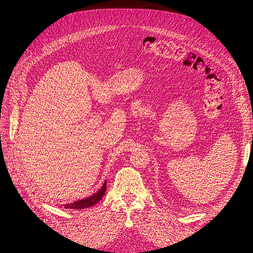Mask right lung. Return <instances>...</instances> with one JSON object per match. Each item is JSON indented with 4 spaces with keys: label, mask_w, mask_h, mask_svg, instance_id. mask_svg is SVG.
<instances>
[{
    "label": "right lung",
    "mask_w": 253,
    "mask_h": 253,
    "mask_svg": "<svg viewBox=\"0 0 253 253\" xmlns=\"http://www.w3.org/2000/svg\"><path fill=\"white\" fill-rule=\"evenodd\" d=\"M105 191H106V180L102 183L101 188L99 189L97 192H95L94 194H91L87 197L81 198V200H78V201L67 203L63 206H64L65 209H85V208H88V207L96 205L99 201L101 200L102 196L105 193Z\"/></svg>",
    "instance_id": "1"
}]
</instances>
